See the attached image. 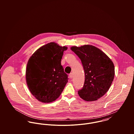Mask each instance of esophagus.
I'll return each mask as SVG.
<instances>
[{
	"instance_id": "obj_1",
	"label": "esophagus",
	"mask_w": 134,
	"mask_h": 134,
	"mask_svg": "<svg viewBox=\"0 0 134 134\" xmlns=\"http://www.w3.org/2000/svg\"><path fill=\"white\" fill-rule=\"evenodd\" d=\"M73 73H70V74H69V78H70V79H72V78H73Z\"/></svg>"
}]
</instances>
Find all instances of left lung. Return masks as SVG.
Here are the masks:
<instances>
[{
	"label": "left lung",
	"mask_w": 134,
	"mask_h": 134,
	"mask_svg": "<svg viewBox=\"0 0 134 134\" xmlns=\"http://www.w3.org/2000/svg\"><path fill=\"white\" fill-rule=\"evenodd\" d=\"M71 49L81 60L85 71L84 85L78 91V95L86 101L97 100L108 91L114 80L115 66L113 61L92 45L72 46Z\"/></svg>",
	"instance_id": "obj_1"
}]
</instances>
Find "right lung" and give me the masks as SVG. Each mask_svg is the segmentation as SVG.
Returning <instances> with one entry per match:
<instances>
[{"mask_svg": "<svg viewBox=\"0 0 134 134\" xmlns=\"http://www.w3.org/2000/svg\"><path fill=\"white\" fill-rule=\"evenodd\" d=\"M68 47L51 42L38 49L30 57L26 70L28 87L40 102L55 101L68 81L61 61Z\"/></svg>", "mask_w": 134, "mask_h": 134, "instance_id": "right-lung-1", "label": "right lung"}]
</instances>
